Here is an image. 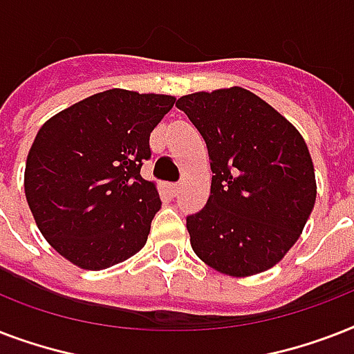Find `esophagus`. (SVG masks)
<instances>
[{"label": "esophagus", "mask_w": 354, "mask_h": 354, "mask_svg": "<svg viewBox=\"0 0 354 354\" xmlns=\"http://www.w3.org/2000/svg\"><path fill=\"white\" fill-rule=\"evenodd\" d=\"M169 191H171L172 196H176V194L182 191V185H180V183H171V185H169Z\"/></svg>", "instance_id": "34e87169"}]
</instances>
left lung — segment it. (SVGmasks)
<instances>
[{"mask_svg":"<svg viewBox=\"0 0 354 354\" xmlns=\"http://www.w3.org/2000/svg\"><path fill=\"white\" fill-rule=\"evenodd\" d=\"M209 152L211 193L187 216L194 253L232 277L261 274L301 236L316 176L297 128L252 91L232 86L180 97Z\"/></svg>","mask_w":354,"mask_h":354,"instance_id":"obj_1","label":"left lung"}]
</instances>
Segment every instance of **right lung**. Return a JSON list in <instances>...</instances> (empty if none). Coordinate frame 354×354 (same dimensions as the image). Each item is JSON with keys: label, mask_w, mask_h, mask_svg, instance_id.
<instances>
[{"label": "right lung", "mask_w": 354, "mask_h": 354, "mask_svg": "<svg viewBox=\"0 0 354 354\" xmlns=\"http://www.w3.org/2000/svg\"><path fill=\"white\" fill-rule=\"evenodd\" d=\"M163 93L101 91L47 119L25 161L36 226L66 261L104 270L145 246L161 200L141 176L149 138L174 106Z\"/></svg>", "instance_id": "add662e5"}]
</instances>
